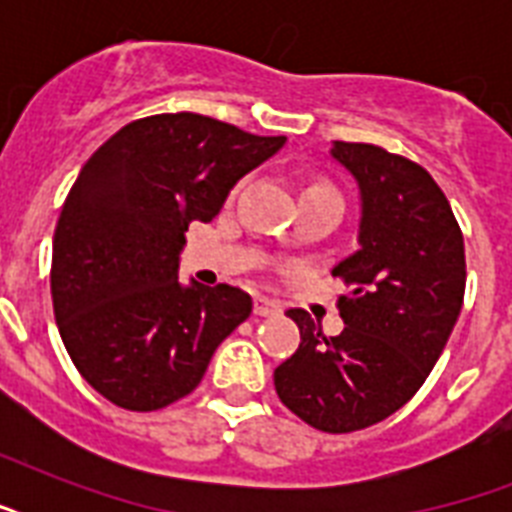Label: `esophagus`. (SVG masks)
I'll return each mask as SVG.
<instances>
[{
  "label": "esophagus",
  "instance_id": "1",
  "mask_svg": "<svg viewBox=\"0 0 512 512\" xmlns=\"http://www.w3.org/2000/svg\"><path fill=\"white\" fill-rule=\"evenodd\" d=\"M281 305L276 300H268V297H257L255 300V316H263V319H273L279 316Z\"/></svg>",
  "mask_w": 512,
  "mask_h": 512
}]
</instances>
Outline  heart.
<instances>
[{"instance_id":"b5f03b06","label":"heart","mask_w":512,"mask_h":512,"mask_svg":"<svg viewBox=\"0 0 512 512\" xmlns=\"http://www.w3.org/2000/svg\"><path fill=\"white\" fill-rule=\"evenodd\" d=\"M308 191H321V193H329V196H337V199H340V193H337L335 188H332V185L316 183V185H311V188H308Z\"/></svg>"}]
</instances>
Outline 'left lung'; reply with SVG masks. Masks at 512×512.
Listing matches in <instances>:
<instances>
[{
    "label": "left lung",
    "instance_id": "8db88e82",
    "mask_svg": "<svg viewBox=\"0 0 512 512\" xmlns=\"http://www.w3.org/2000/svg\"><path fill=\"white\" fill-rule=\"evenodd\" d=\"M361 188V249L332 276L345 329L327 337L303 308L300 348L276 366L281 404L311 428L353 433L398 412L428 380L465 297V241L449 199L412 159L337 140Z\"/></svg>",
    "mask_w": 512,
    "mask_h": 512
}]
</instances>
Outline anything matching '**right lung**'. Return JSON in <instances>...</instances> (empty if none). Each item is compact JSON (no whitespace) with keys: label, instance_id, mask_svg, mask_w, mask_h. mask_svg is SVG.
<instances>
[{"label":"right lung","instance_id":"1","mask_svg":"<svg viewBox=\"0 0 512 512\" xmlns=\"http://www.w3.org/2000/svg\"><path fill=\"white\" fill-rule=\"evenodd\" d=\"M212 116L135 119L87 159L52 239V311L68 356L111 404L156 412L196 390L252 313L239 287H180L177 255L236 180L284 146Z\"/></svg>","mask_w":512,"mask_h":512}]
</instances>
